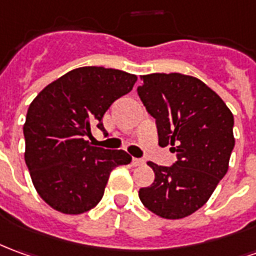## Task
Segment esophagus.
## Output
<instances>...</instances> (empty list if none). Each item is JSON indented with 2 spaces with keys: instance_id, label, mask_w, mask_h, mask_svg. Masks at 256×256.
<instances>
[{
  "instance_id": "esophagus-1",
  "label": "esophagus",
  "mask_w": 256,
  "mask_h": 256,
  "mask_svg": "<svg viewBox=\"0 0 256 256\" xmlns=\"http://www.w3.org/2000/svg\"><path fill=\"white\" fill-rule=\"evenodd\" d=\"M132 164H133L134 166H140V165H142V164H144V160H142V159H138V158H133Z\"/></svg>"
}]
</instances>
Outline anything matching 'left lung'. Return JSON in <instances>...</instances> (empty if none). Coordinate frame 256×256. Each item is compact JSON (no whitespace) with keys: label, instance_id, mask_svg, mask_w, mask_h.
Here are the masks:
<instances>
[{"label":"left lung","instance_id":"obj_1","mask_svg":"<svg viewBox=\"0 0 256 256\" xmlns=\"http://www.w3.org/2000/svg\"><path fill=\"white\" fill-rule=\"evenodd\" d=\"M137 94L158 128L159 146H172L178 160L152 168L155 180L138 191L155 215L182 219L209 200L228 173L234 148V118L228 105L200 78L182 73H152Z\"/></svg>","mask_w":256,"mask_h":256}]
</instances>
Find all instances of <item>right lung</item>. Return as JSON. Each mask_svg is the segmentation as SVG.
<instances>
[{
    "mask_svg": "<svg viewBox=\"0 0 256 256\" xmlns=\"http://www.w3.org/2000/svg\"><path fill=\"white\" fill-rule=\"evenodd\" d=\"M137 80L118 69L83 66L48 84L30 104L23 126L24 160L36 190L51 208L78 215L104 196L110 172L128 165L124 151L86 141L91 128L105 132L102 116Z\"/></svg>",
    "mask_w": 256,
    "mask_h": 256,
    "instance_id": "obj_1",
    "label": "right lung"
}]
</instances>
